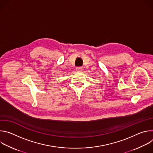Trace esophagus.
Listing matches in <instances>:
<instances>
[{
  "instance_id": "34e87169",
  "label": "esophagus",
  "mask_w": 153,
  "mask_h": 153,
  "mask_svg": "<svg viewBox=\"0 0 153 153\" xmlns=\"http://www.w3.org/2000/svg\"><path fill=\"white\" fill-rule=\"evenodd\" d=\"M76 70H77V71H82V67H78L76 68Z\"/></svg>"
}]
</instances>
